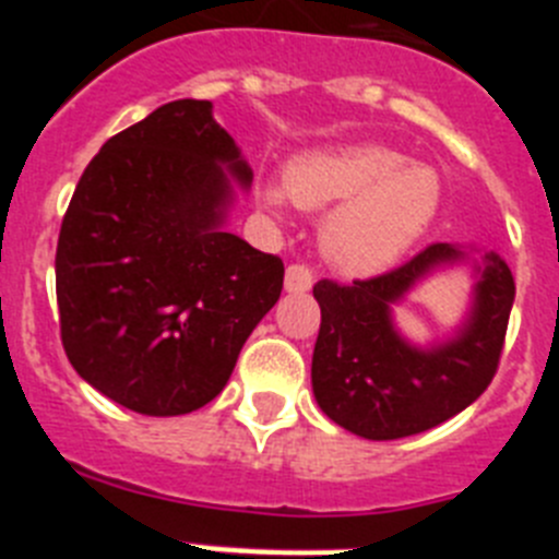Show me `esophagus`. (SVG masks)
Segmentation results:
<instances>
[{"mask_svg":"<svg viewBox=\"0 0 559 559\" xmlns=\"http://www.w3.org/2000/svg\"><path fill=\"white\" fill-rule=\"evenodd\" d=\"M310 285H313V271H310L308 265H288V271H285V290H288V294H305V290H310Z\"/></svg>","mask_w":559,"mask_h":559,"instance_id":"34e87169","label":"esophagus"}]
</instances>
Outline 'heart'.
Returning a JSON list of instances; mask_svg holds the SVG:
<instances>
[{
  "label": "heart",
  "mask_w": 559,
  "mask_h": 559,
  "mask_svg": "<svg viewBox=\"0 0 559 559\" xmlns=\"http://www.w3.org/2000/svg\"><path fill=\"white\" fill-rule=\"evenodd\" d=\"M305 210H328L322 249L344 274L386 271L439 218L445 187L428 165L408 162L394 147L353 142L310 151L290 159L283 185H260L257 199L271 215L285 201Z\"/></svg>",
  "instance_id": "heart-1"
}]
</instances>
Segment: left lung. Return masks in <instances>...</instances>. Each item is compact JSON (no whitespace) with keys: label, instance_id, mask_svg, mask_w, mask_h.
<instances>
[{"label":"left lung","instance_id":"obj_1","mask_svg":"<svg viewBox=\"0 0 559 559\" xmlns=\"http://www.w3.org/2000/svg\"><path fill=\"white\" fill-rule=\"evenodd\" d=\"M471 251L433 243L374 280L316 283L322 328L310 378L316 403L335 426L374 442L412 437L456 417L490 386L515 280L496 251L478 260ZM459 262L474 265L472 308L451 340L417 348L399 335L391 308L428 275Z\"/></svg>","mask_w":559,"mask_h":559}]
</instances>
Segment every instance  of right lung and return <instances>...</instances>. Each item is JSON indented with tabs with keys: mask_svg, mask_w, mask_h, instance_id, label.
I'll list each match as a JSON object with an SVG mask.
<instances>
[{
	"mask_svg": "<svg viewBox=\"0 0 559 559\" xmlns=\"http://www.w3.org/2000/svg\"><path fill=\"white\" fill-rule=\"evenodd\" d=\"M251 176L210 100L159 106L88 162L56 251L61 341L88 386L147 417L224 392L285 276L226 231Z\"/></svg>",
	"mask_w": 559,
	"mask_h": 559,
	"instance_id": "add662e5",
	"label": "right lung"
}]
</instances>
